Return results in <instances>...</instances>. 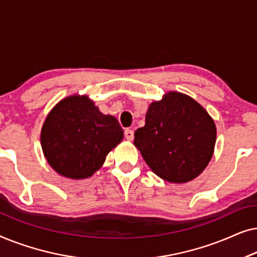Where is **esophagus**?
<instances>
[{"label":"esophagus","instance_id":"esophagus-1","mask_svg":"<svg viewBox=\"0 0 257 257\" xmlns=\"http://www.w3.org/2000/svg\"><path fill=\"white\" fill-rule=\"evenodd\" d=\"M125 138L130 140V142L133 140V138H135V132H133V130H131V128L125 130Z\"/></svg>","mask_w":257,"mask_h":257}]
</instances>
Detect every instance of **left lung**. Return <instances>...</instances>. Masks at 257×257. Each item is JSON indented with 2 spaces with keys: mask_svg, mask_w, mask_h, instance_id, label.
<instances>
[{
  "mask_svg": "<svg viewBox=\"0 0 257 257\" xmlns=\"http://www.w3.org/2000/svg\"><path fill=\"white\" fill-rule=\"evenodd\" d=\"M216 142L213 118L187 94L170 91L152 101L135 146L158 177L172 184L195 179L209 164Z\"/></svg>",
  "mask_w": 257,
  "mask_h": 257,
  "instance_id": "left-lung-1",
  "label": "left lung"
}]
</instances>
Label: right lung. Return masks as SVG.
Listing matches in <instances>:
<instances>
[{"label": "right lung", "instance_id": "obj_1", "mask_svg": "<svg viewBox=\"0 0 257 257\" xmlns=\"http://www.w3.org/2000/svg\"><path fill=\"white\" fill-rule=\"evenodd\" d=\"M124 138L117 118L99 111L89 96L72 94L49 112L41 130L48 164L72 180L92 177Z\"/></svg>", "mask_w": 257, "mask_h": 257}]
</instances>
